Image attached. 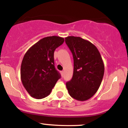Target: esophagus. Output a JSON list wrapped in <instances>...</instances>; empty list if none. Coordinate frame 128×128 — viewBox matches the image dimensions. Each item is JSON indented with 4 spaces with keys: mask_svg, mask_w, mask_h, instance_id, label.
Here are the masks:
<instances>
[{
    "mask_svg": "<svg viewBox=\"0 0 128 128\" xmlns=\"http://www.w3.org/2000/svg\"><path fill=\"white\" fill-rule=\"evenodd\" d=\"M61 75L63 76V74H64V71H61Z\"/></svg>",
    "mask_w": 128,
    "mask_h": 128,
    "instance_id": "esophagus-1",
    "label": "esophagus"
}]
</instances>
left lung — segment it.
Here are the masks:
<instances>
[{"label": "left lung", "mask_w": 128, "mask_h": 128, "mask_svg": "<svg viewBox=\"0 0 128 128\" xmlns=\"http://www.w3.org/2000/svg\"><path fill=\"white\" fill-rule=\"evenodd\" d=\"M65 40L74 61L72 79L66 83V87L72 98L86 100L100 86L105 69L104 61L98 48L89 41L74 36Z\"/></svg>", "instance_id": "obj_1"}]
</instances>
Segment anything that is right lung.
Instances as JSON below:
<instances>
[{
  "instance_id": "1",
  "label": "right lung",
  "mask_w": 128,
  "mask_h": 128,
  "mask_svg": "<svg viewBox=\"0 0 128 128\" xmlns=\"http://www.w3.org/2000/svg\"><path fill=\"white\" fill-rule=\"evenodd\" d=\"M64 42L58 36L41 39L28 50L22 62L20 76L23 86L32 98L43 99L50 94L60 78L54 66V51Z\"/></svg>"
}]
</instances>
